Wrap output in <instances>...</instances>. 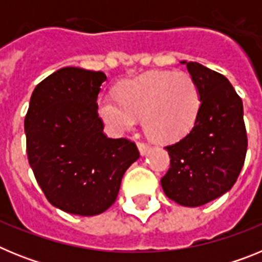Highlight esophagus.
<instances>
[{
  "label": "esophagus",
  "mask_w": 262,
  "mask_h": 262,
  "mask_svg": "<svg viewBox=\"0 0 262 262\" xmlns=\"http://www.w3.org/2000/svg\"><path fill=\"white\" fill-rule=\"evenodd\" d=\"M138 148H139V151H140V154L145 155L148 149H149V144H147L145 142H138Z\"/></svg>",
  "instance_id": "34e87169"
}]
</instances>
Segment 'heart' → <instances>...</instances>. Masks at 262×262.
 <instances>
[{
    "instance_id": "obj_1",
    "label": "heart",
    "mask_w": 262,
    "mask_h": 262,
    "mask_svg": "<svg viewBox=\"0 0 262 262\" xmlns=\"http://www.w3.org/2000/svg\"><path fill=\"white\" fill-rule=\"evenodd\" d=\"M200 90L189 73L152 71L118 86V98L98 101L99 117L114 134L129 131L143 117L145 133L161 143L174 142L193 127Z\"/></svg>"
}]
</instances>
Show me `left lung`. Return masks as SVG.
I'll return each instance as SVG.
<instances>
[{
  "label": "left lung",
  "mask_w": 262,
  "mask_h": 262,
  "mask_svg": "<svg viewBox=\"0 0 262 262\" xmlns=\"http://www.w3.org/2000/svg\"><path fill=\"white\" fill-rule=\"evenodd\" d=\"M182 64L198 86L201 105L190 133L165 147L170 166L161 186L178 205L196 207L235 185L244 165L248 138L242 98L230 81L198 62Z\"/></svg>",
  "instance_id": "left-lung-1"
}]
</instances>
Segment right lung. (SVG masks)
<instances>
[{
    "instance_id": "right-lung-1",
    "label": "right lung",
    "mask_w": 262,
    "mask_h": 262,
    "mask_svg": "<svg viewBox=\"0 0 262 262\" xmlns=\"http://www.w3.org/2000/svg\"><path fill=\"white\" fill-rule=\"evenodd\" d=\"M103 72L67 67L39 82L25 118L26 149L51 205L92 216L117 200L120 181L140 154L135 142L103 133L97 97Z\"/></svg>"
}]
</instances>
